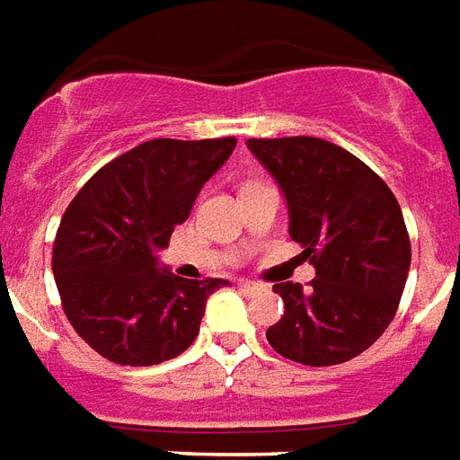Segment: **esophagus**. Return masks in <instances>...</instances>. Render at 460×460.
Listing matches in <instances>:
<instances>
[{"label": "esophagus", "instance_id": "1", "mask_svg": "<svg viewBox=\"0 0 460 460\" xmlns=\"http://www.w3.org/2000/svg\"><path fill=\"white\" fill-rule=\"evenodd\" d=\"M238 287H241L243 292H258V289H262L261 282H255V279H238Z\"/></svg>", "mask_w": 460, "mask_h": 460}]
</instances>
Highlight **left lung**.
<instances>
[{
	"mask_svg": "<svg viewBox=\"0 0 460 460\" xmlns=\"http://www.w3.org/2000/svg\"><path fill=\"white\" fill-rule=\"evenodd\" d=\"M289 205V234L315 279L277 282L285 315L268 342L292 362L331 367L362 355L394 321L410 270L401 205L355 154L318 137L248 139Z\"/></svg>",
	"mask_w": 460,
	"mask_h": 460,
	"instance_id": "1",
	"label": "left lung"
}]
</instances>
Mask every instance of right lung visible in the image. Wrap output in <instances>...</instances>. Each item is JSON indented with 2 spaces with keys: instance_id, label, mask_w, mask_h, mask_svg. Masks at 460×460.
I'll return each mask as SVG.
<instances>
[{
  "instance_id": "add662e5",
  "label": "right lung",
  "mask_w": 460,
  "mask_h": 460,
  "mask_svg": "<svg viewBox=\"0 0 460 460\" xmlns=\"http://www.w3.org/2000/svg\"><path fill=\"white\" fill-rule=\"evenodd\" d=\"M234 146L236 137L149 139L105 164L69 202L52 272L66 321L101 357L152 367L198 338L207 296L229 282L161 272L154 251L190 217Z\"/></svg>"
}]
</instances>
